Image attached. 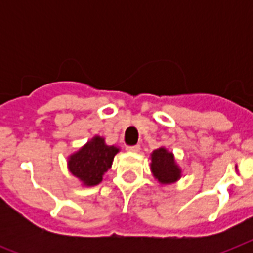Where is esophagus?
Returning <instances> with one entry per match:
<instances>
[{"label":"esophagus","instance_id":"1","mask_svg":"<svg viewBox=\"0 0 253 253\" xmlns=\"http://www.w3.org/2000/svg\"><path fill=\"white\" fill-rule=\"evenodd\" d=\"M126 150L130 151V152H139V151H140V146H139V144H135V146H128Z\"/></svg>","mask_w":253,"mask_h":253}]
</instances>
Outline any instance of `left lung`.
<instances>
[{"mask_svg": "<svg viewBox=\"0 0 253 253\" xmlns=\"http://www.w3.org/2000/svg\"><path fill=\"white\" fill-rule=\"evenodd\" d=\"M151 170L160 184H172L181 177V169L174 162V156L164 147L151 155Z\"/></svg>", "mask_w": 253, "mask_h": 253, "instance_id": "1", "label": "left lung"}]
</instances>
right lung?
<instances>
[{
    "mask_svg": "<svg viewBox=\"0 0 253 253\" xmlns=\"http://www.w3.org/2000/svg\"><path fill=\"white\" fill-rule=\"evenodd\" d=\"M118 151L117 147L107 146L103 138L94 136L76 154L69 156V170L86 186L98 185Z\"/></svg>",
    "mask_w": 253,
    "mask_h": 253,
    "instance_id": "obj_1",
    "label": "right lung"
}]
</instances>
